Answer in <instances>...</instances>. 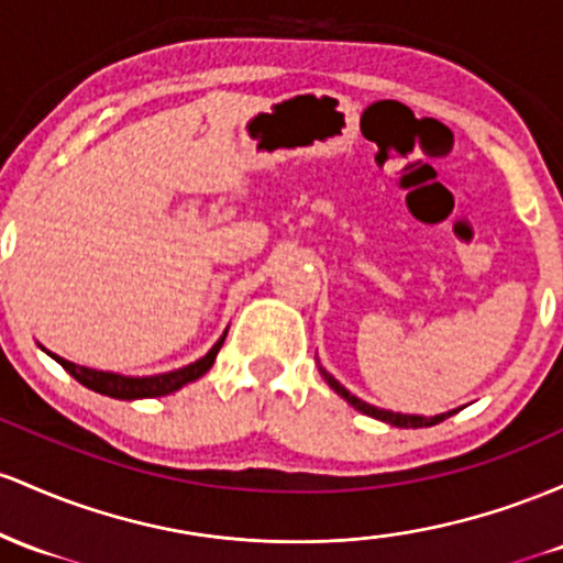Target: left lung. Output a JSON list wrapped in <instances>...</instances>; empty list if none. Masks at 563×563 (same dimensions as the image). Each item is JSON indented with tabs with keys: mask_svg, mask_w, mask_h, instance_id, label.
<instances>
[{
	"mask_svg": "<svg viewBox=\"0 0 563 563\" xmlns=\"http://www.w3.org/2000/svg\"><path fill=\"white\" fill-rule=\"evenodd\" d=\"M319 372H321V375H324L327 385H330V388L334 390V394L343 396V399L349 401L353 409H358V412H362V415H369V418H375V420L388 422V426H396V428H431V426H439L441 420L452 418V415L457 412V409H450V412L433 415V418H426V415H401V412H390V409L372 407V404H366V401L358 399V396H353L351 390L345 388V385H340L338 380H334V377H332L330 372H327L324 366H321V364H319Z\"/></svg>",
	"mask_w": 563,
	"mask_h": 563,
	"instance_id": "obj_1",
	"label": "left lung"
}]
</instances>
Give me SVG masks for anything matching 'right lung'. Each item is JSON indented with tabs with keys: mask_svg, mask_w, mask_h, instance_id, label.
Instances as JSON below:
<instances>
[{
	"mask_svg": "<svg viewBox=\"0 0 563 563\" xmlns=\"http://www.w3.org/2000/svg\"><path fill=\"white\" fill-rule=\"evenodd\" d=\"M225 334H229V330L220 334L218 343H214L212 349L201 358H197L194 364L180 366V369H173V372H162V375H148V377H130V375H119V372L90 369V366H79L68 362V358H63L58 353L47 349L42 351L47 353V356H53L55 362H58L63 369L74 377V380H79L85 388L95 390V394H103V396H111V399H122V401H135V399H154V396L175 394V390H180L183 385L199 380L205 372H210V366L214 364V356H218L220 345H223Z\"/></svg>",
	"mask_w": 563,
	"mask_h": 563,
	"instance_id": "obj_1",
	"label": "right lung"
}]
</instances>
